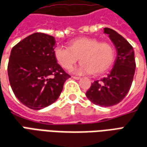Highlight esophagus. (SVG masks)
I'll use <instances>...</instances> for the list:
<instances>
[{"label":"esophagus","instance_id":"obj_1","mask_svg":"<svg viewBox=\"0 0 147 147\" xmlns=\"http://www.w3.org/2000/svg\"><path fill=\"white\" fill-rule=\"evenodd\" d=\"M72 78L75 79V80H80L81 79L80 77H79V76H72Z\"/></svg>","mask_w":147,"mask_h":147}]
</instances>
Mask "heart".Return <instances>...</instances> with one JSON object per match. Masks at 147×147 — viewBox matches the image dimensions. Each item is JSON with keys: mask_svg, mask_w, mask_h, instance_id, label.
Masks as SVG:
<instances>
[{"mask_svg": "<svg viewBox=\"0 0 147 147\" xmlns=\"http://www.w3.org/2000/svg\"><path fill=\"white\" fill-rule=\"evenodd\" d=\"M54 55L59 65L66 70L71 69L80 57L82 62L74 69L75 73L101 75L112 65L115 50L111 43L99 42L95 38L83 36L71 40L67 49L57 47Z\"/></svg>", "mask_w": 147, "mask_h": 147, "instance_id": "b5f03b06", "label": "heart"}]
</instances>
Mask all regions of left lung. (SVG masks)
Masks as SVG:
<instances>
[{"mask_svg": "<svg viewBox=\"0 0 147 147\" xmlns=\"http://www.w3.org/2000/svg\"><path fill=\"white\" fill-rule=\"evenodd\" d=\"M117 50L113 68L107 76L91 84L86 92L88 98L95 105L111 107L120 102L127 95L133 82L135 59L133 47L124 37L109 28H104Z\"/></svg>", "mask_w": 147, "mask_h": 147, "instance_id": "8db88e82", "label": "left lung"}]
</instances>
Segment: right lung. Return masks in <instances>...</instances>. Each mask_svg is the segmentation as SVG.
<instances>
[{
  "instance_id": "obj_1",
  "label": "right lung",
  "mask_w": 147,
  "mask_h": 147,
  "mask_svg": "<svg viewBox=\"0 0 147 147\" xmlns=\"http://www.w3.org/2000/svg\"><path fill=\"white\" fill-rule=\"evenodd\" d=\"M55 48L53 36L36 32L11 51L9 83L16 98L31 109L40 110L56 102L64 82L71 77L57 63Z\"/></svg>"
}]
</instances>
